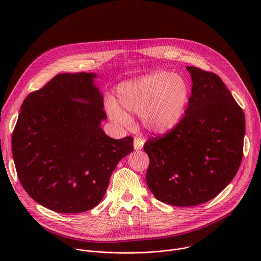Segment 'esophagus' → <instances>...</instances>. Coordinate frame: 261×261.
Listing matches in <instances>:
<instances>
[{
	"label": "esophagus",
	"instance_id": "1",
	"mask_svg": "<svg viewBox=\"0 0 261 261\" xmlns=\"http://www.w3.org/2000/svg\"><path fill=\"white\" fill-rule=\"evenodd\" d=\"M143 144H144V141H143L141 138H137V137L134 138L133 146H134V150H135V151L141 150V148L143 147Z\"/></svg>",
	"mask_w": 261,
	"mask_h": 261
}]
</instances>
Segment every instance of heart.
Wrapping results in <instances>:
<instances>
[{
  "label": "heart",
  "mask_w": 261,
  "mask_h": 261,
  "mask_svg": "<svg viewBox=\"0 0 261 261\" xmlns=\"http://www.w3.org/2000/svg\"><path fill=\"white\" fill-rule=\"evenodd\" d=\"M190 95V86L182 76L158 71L122 83L117 90V103L109 102L108 113L126 127L131 125L130 116H140L147 131L162 135L181 122Z\"/></svg>",
  "instance_id": "obj_1"
}]
</instances>
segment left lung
<instances>
[{
	"mask_svg": "<svg viewBox=\"0 0 261 261\" xmlns=\"http://www.w3.org/2000/svg\"><path fill=\"white\" fill-rule=\"evenodd\" d=\"M187 70L192 89L185 117L170 133L144 144L147 187L174 206L201 204L225 189L240 168L246 130L243 109L217 74Z\"/></svg>",
	"mask_w": 261,
	"mask_h": 261,
	"instance_id": "1",
	"label": "left lung"
}]
</instances>
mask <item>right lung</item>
<instances>
[{"label": "right lung", "mask_w": 261, "mask_h": 261, "mask_svg": "<svg viewBox=\"0 0 261 261\" xmlns=\"http://www.w3.org/2000/svg\"><path fill=\"white\" fill-rule=\"evenodd\" d=\"M96 73L58 74L21 105L12 155L27 193L46 208L84 213L98 205L118 163L133 152V138L114 139Z\"/></svg>", "instance_id": "right-lung-1"}]
</instances>
